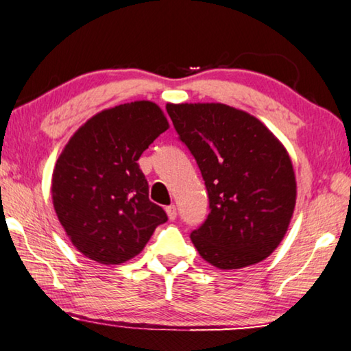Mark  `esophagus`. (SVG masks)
<instances>
[{
    "label": "esophagus",
    "instance_id": "obj_1",
    "mask_svg": "<svg viewBox=\"0 0 351 351\" xmlns=\"http://www.w3.org/2000/svg\"><path fill=\"white\" fill-rule=\"evenodd\" d=\"M165 213H167L170 221H173L176 218V207L173 206V204H171V206H169V207H165Z\"/></svg>",
    "mask_w": 351,
    "mask_h": 351
}]
</instances>
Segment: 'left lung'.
<instances>
[{
  "label": "left lung",
  "instance_id": "left-lung-1",
  "mask_svg": "<svg viewBox=\"0 0 351 351\" xmlns=\"http://www.w3.org/2000/svg\"><path fill=\"white\" fill-rule=\"evenodd\" d=\"M165 109L206 181L210 213L190 234L197 253L221 270L270 256L296 206L284 144L253 114L227 104L169 103Z\"/></svg>",
  "mask_w": 351,
  "mask_h": 351
}]
</instances>
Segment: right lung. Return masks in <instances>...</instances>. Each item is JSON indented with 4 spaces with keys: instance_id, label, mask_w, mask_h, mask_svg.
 <instances>
[{
    "instance_id": "obj_1",
    "label": "right lung",
    "mask_w": 351,
    "mask_h": 351,
    "mask_svg": "<svg viewBox=\"0 0 351 351\" xmlns=\"http://www.w3.org/2000/svg\"><path fill=\"white\" fill-rule=\"evenodd\" d=\"M169 129L152 101L114 106L87 119L62 149L52 175L55 213L76 250L114 265L135 258L167 215L149 199L143 152Z\"/></svg>"
}]
</instances>
